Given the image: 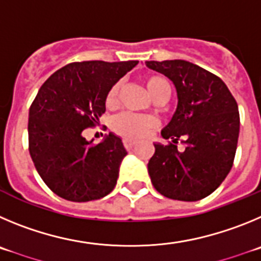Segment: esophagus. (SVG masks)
<instances>
[{"mask_svg": "<svg viewBox=\"0 0 261 261\" xmlns=\"http://www.w3.org/2000/svg\"><path fill=\"white\" fill-rule=\"evenodd\" d=\"M123 144H125L126 149H133V148L135 147L136 142L135 140H131V139H125L123 140Z\"/></svg>", "mask_w": 261, "mask_h": 261, "instance_id": "obj_1", "label": "esophagus"}]
</instances>
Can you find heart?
<instances>
[{
	"label": "heart",
	"mask_w": 261,
	"mask_h": 261,
	"mask_svg": "<svg viewBox=\"0 0 261 261\" xmlns=\"http://www.w3.org/2000/svg\"><path fill=\"white\" fill-rule=\"evenodd\" d=\"M144 86L152 98L159 96H169V86L163 78L159 76H145ZM119 84H114L107 96V105L116 107L118 102ZM113 130L126 139H142L157 127V119L151 116H139L133 113H122L113 119Z\"/></svg>",
	"instance_id": "1"
}]
</instances>
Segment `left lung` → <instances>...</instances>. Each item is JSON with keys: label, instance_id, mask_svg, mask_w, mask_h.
Masks as SVG:
<instances>
[{"label": "left lung", "instance_id": "obj_1", "mask_svg": "<svg viewBox=\"0 0 261 261\" xmlns=\"http://www.w3.org/2000/svg\"><path fill=\"white\" fill-rule=\"evenodd\" d=\"M145 66L173 82L178 100L161 131L171 143H154L148 163L152 185L169 199L200 200L221 185L233 166L239 136L236 98L218 76L189 61H145ZM179 139L183 150L176 148Z\"/></svg>", "mask_w": 261, "mask_h": 261}]
</instances>
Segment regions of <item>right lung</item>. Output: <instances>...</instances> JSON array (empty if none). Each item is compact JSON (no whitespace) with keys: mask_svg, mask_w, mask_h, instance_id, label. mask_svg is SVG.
Here are the masks:
<instances>
[{"mask_svg":"<svg viewBox=\"0 0 261 261\" xmlns=\"http://www.w3.org/2000/svg\"><path fill=\"white\" fill-rule=\"evenodd\" d=\"M138 61H84L51 74L37 92L28 114L30 154L46 186L70 201H91L116 187L122 139L110 133L97 144L83 131L105 112L110 88Z\"/></svg>","mask_w":261,"mask_h":261,"instance_id":"1","label":"right lung"}]
</instances>
